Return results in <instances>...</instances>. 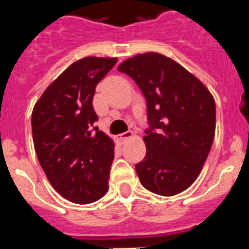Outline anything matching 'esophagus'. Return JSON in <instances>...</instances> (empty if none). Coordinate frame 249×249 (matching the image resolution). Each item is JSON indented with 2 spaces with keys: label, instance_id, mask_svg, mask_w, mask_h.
<instances>
[{
  "label": "esophagus",
  "instance_id": "1",
  "mask_svg": "<svg viewBox=\"0 0 249 249\" xmlns=\"http://www.w3.org/2000/svg\"><path fill=\"white\" fill-rule=\"evenodd\" d=\"M131 137H133V131L128 130V131H125V133H123V134L119 135V141H120V142H125L126 139L131 138Z\"/></svg>",
  "mask_w": 249,
  "mask_h": 249
}]
</instances>
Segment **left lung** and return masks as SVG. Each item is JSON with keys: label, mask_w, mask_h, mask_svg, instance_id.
I'll list each match as a JSON object with an SVG mask.
<instances>
[{"label": "left lung", "mask_w": 249, "mask_h": 249, "mask_svg": "<svg viewBox=\"0 0 249 249\" xmlns=\"http://www.w3.org/2000/svg\"><path fill=\"white\" fill-rule=\"evenodd\" d=\"M147 101V152L135 170L143 187L160 196L189 188L211 149L215 100L207 87L173 58L157 52L135 54L118 66Z\"/></svg>", "instance_id": "1"}]
</instances>
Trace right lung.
I'll return each instance as SVG.
<instances>
[{"label":"right lung","mask_w":249,"mask_h":249,"mask_svg":"<svg viewBox=\"0 0 249 249\" xmlns=\"http://www.w3.org/2000/svg\"><path fill=\"white\" fill-rule=\"evenodd\" d=\"M118 61L88 56L72 62L34 105L32 133L36 153L54 191L87 205L106 195L114 141L93 126L96 86Z\"/></svg>","instance_id":"right-lung-1"}]
</instances>
